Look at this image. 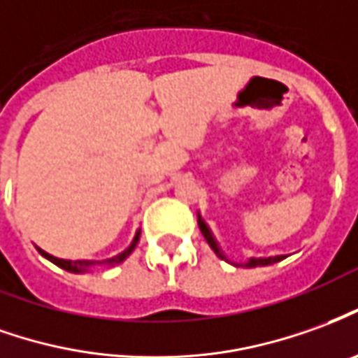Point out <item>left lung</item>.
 <instances>
[{
  "label": "left lung",
  "instance_id": "obj_1",
  "mask_svg": "<svg viewBox=\"0 0 358 358\" xmlns=\"http://www.w3.org/2000/svg\"><path fill=\"white\" fill-rule=\"evenodd\" d=\"M197 224H199V231H201V234L205 236V240H207V244L213 248V252L217 254V256L221 257V259H227L224 257V254L221 252V248L217 246V242H215L213 234H211V231H209V227L205 224L203 219L201 217H197ZM281 259H285V256H275V257H252L248 264H244L246 267H259V266H269V264H277V262H281Z\"/></svg>",
  "mask_w": 358,
  "mask_h": 358
}]
</instances>
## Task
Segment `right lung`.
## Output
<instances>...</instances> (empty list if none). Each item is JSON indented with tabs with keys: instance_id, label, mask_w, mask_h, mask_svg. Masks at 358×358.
Returning a JSON list of instances; mask_svg holds the SVG:
<instances>
[{
	"instance_id": "obj_1",
	"label": "right lung",
	"mask_w": 358,
	"mask_h": 358,
	"mask_svg": "<svg viewBox=\"0 0 358 358\" xmlns=\"http://www.w3.org/2000/svg\"><path fill=\"white\" fill-rule=\"evenodd\" d=\"M139 234L141 232L137 231L136 234V238H134V242L129 244V248L124 250L122 254H118V256H114V257H110V259H104V262H85V259H77V262H69V259H59V257H54V256H50V254H46L44 250H40L38 252L42 254V256L46 257V259H50L52 264H56L57 267H62V269H66V271H71V273H83V271H87L89 267L94 266V264H102V266H114V264H122L124 259H126L131 252H134V248L137 246V242H139Z\"/></svg>"
}]
</instances>
